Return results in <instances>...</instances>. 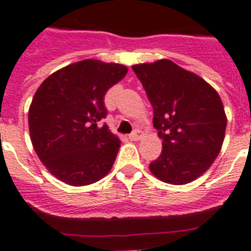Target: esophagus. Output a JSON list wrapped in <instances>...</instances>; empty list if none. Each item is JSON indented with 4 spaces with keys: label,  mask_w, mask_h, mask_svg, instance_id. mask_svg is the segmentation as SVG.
Returning a JSON list of instances; mask_svg holds the SVG:
<instances>
[{
    "label": "esophagus",
    "mask_w": 251,
    "mask_h": 251,
    "mask_svg": "<svg viewBox=\"0 0 251 251\" xmlns=\"http://www.w3.org/2000/svg\"><path fill=\"white\" fill-rule=\"evenodd\" d=\"M142 138V131L140 130H134V131L131 132L129 135V139L130 140H132V142H136V140H139V139Z\"/></svg>",
    "instance_id": "1"
}]
</instances>
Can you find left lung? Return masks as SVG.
<instances>
[{
    "label": "left lung",
    "mask_w": 251,
    "mask_h": 251,
    "mask_svg": "<svg viewBox=\"0 0 251 251\" xmlns=\"http://www.w3.org/2000/svg\"><path fill=\"white\" fill-rule=\"evenodd\" d=\"M153 106V126L162 139L151 174L172 185L189 184L207 171L222 147L227 119L216 90L170 60L134 65Z\"/></svg>",
    "instance_id": "left-lung-1"
}]
</instances>
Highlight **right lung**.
Wrapping results in <instances>:
<instances>
[{
  "instance_id": "obj_1",
  "label": "right lung",
  "mask_w": 251,
  "mask_h": 251,
  "mask_svg": "<svg viewBox=\"0 0 251 251\" xmlns=\"http://www.w3.org/2000/svg\"><path fill=\"white\" fill-rule=\"evenodd\" d=\"M127 67L83 60L56 71L35 92L29 108L34 151L48 171L73 186L104 177L112 168L120 139L104 124V96Z\"/></svg>"
}]
</instances>
